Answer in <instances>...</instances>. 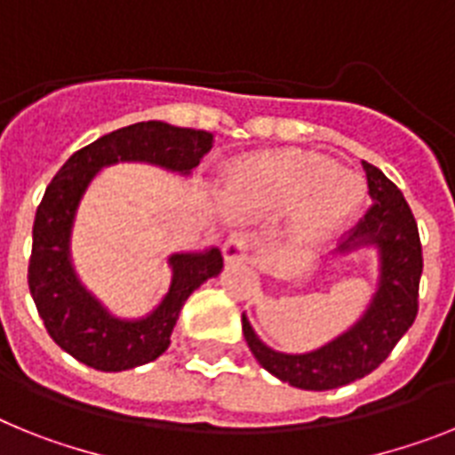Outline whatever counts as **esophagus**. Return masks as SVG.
Masks as SVG:
<instances>
[{
    "mask_svg": "<svg viewBox=\"0 0 455 455\" xmlns=\"http://www.w3.org/2000/svg\"><path fill=\"white\" fill-rule=\"evenodd\" d=\"M224 251V261L228 266H235V263H245L250 259V240L245 235H231V238L224 243L221 247Z\"/></svg>",
    "mask_w": 455,
    "mask_h": 455,
    "instance_id": "esophagus-1",
    "label": "esophagus"
}]
</instances>
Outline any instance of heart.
Instances as JSON below:
<instances>
[{"label": "heart", "mask_w": 455, "mask_h": 455, "mask_svg": "<svg viewBox=\"0 0 455 455\" xmlns=\"http://www.w3.org/2000/svg\"><path fill=\"white\" fill-rule=\"evenodd\" d=\"M363 198V182L351 171L312 152L254 155L224 173V201L238 217H270L289 210V231L299 243L328 240Z\"/></svg>", "instance_id": "heart-1"}]
</instances>
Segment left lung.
Returning <instances> with one entry per match:
<instances>
[{"mask_svg": "<svg viewBox=\"0 0 455 455\" xmlns=\"http://www.w3.org/2000/svg\"><path fill=\"white\" fill-rule=\"evenodd\" d=\"M363 171L372 205L349 238L331 254V259H345L363 250L375 251L377 282L363 315L326 345L289 354L266 345L243 312V333L259 365L303 391L347 387L370 375L410 331L419 310L423 259L414 215L387 175L368 162H363Z\"/></svg>", "mask_w": 455, "mask_h": 455, "instance_id": "1", "label": "left lung"}]
</instances>
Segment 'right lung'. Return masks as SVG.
Instances as JSON below:
<instances>
[{
  "instance_id": "add662e5",
  "label": "right lung",
  "mask_w": 455,
  "mask_h": 455,
  "mask_svg": "<svg viewBox=\"0 0 455 455\" xmlns=\"http://www.w3.org/2000/svg\"><path fill=\"white\" fill-rule=\"evenodd\" d=\"M215 136L166 122H139L110 132L68 156L45 189L34 220L29 291L41 319L67 354L101 372H122L159 358L171 345L182 305L224 268L220 247L169 254L171 282L143 316H117L83 284L74 263V228L87 189L116 164H148L192 175Z\"/></svg>"
}]
</instances>
